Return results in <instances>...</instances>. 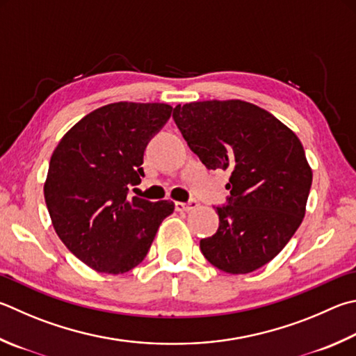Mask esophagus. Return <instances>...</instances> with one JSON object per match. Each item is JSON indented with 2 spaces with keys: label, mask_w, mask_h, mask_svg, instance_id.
Segmentation results:
<instances>
[{
  "label": "esophagus",
  "mask_w": 356,
  "mask_h": 356,
  "mask_svg": "<svg viewBox=\"0 0 356 356\" xmlns=\"http://www.w3.org/2000/svg\"><path fill=\"white\" fill-rule=\"evenodd\" d=\"M197 207V200L191 199L188 202H176V210L177 211H190V210H195Z\"/></svg>",
  "instance_id": "1"
}]
</instances>
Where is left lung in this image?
Listing matches in <instances>:
<instances>
[{"label":"left lung","instance_id":"8db88e82","mask_svg":"<svg viewBox=\"0 0 356 356\" xmlns=\"http://www.w3.org/2000/svg\"><path fill=\"white\" fill-rule=\"evenodd\" d=\"M179 131L209 170L230 172L219 227L200 240L213 266L248 274L285 248L305 216L313 171L297 135L273 113L240 99L176 106Z\"/></svg>","mask_w":356,"mask_h":356}]
</instances>
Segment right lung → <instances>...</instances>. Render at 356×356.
<instances>
[{
	"instance_id": "obj_1",
	"label": "right lung",
	"mask_w": 356,
	"mask_h": 356,
	"mask_svg": "<svg viewBox=\"0 0 356 356\" xmlns=\"http://www.w3.org/2000/svg\"><path fill=\"white\" fill-rule=\"evenodd\" d=\"M160 102H113L83 116L51 156L44 202L56 234L98 273L124 274L145 260L172 200L129 196L145 176V149L170 120Z\"/></svg>"
}]
</instances>
